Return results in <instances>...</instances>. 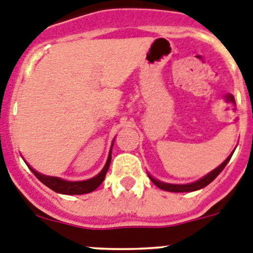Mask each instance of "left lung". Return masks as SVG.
Instances as JSON below:
<instances>
[{
  "label": "left lung",
  "instance_id": "left-lung-1",
  "mask_svg": "<svg viewBox=\"0 0 253 253\" xmlns=\"http://www.w3.org/2000/svg\"><path fill=\"white\" fill-rule=\"evenodd\" d=\"M233 153H231V155H229L228 158L226 159V161L223 162V163L221 164L219 167H217L214 170H212V172L210 173V174H207L206 177L201 178L199 180H197V182L194 183H191V184H168V183H163V182H159V180L154 179V178H152L149 175V178L152 179V182L154 183L158 188L163 189V191H167V192H175V193H178V192H193V191H198V189L203 188V187H206V185L210 184L212 180L216 179L217 175L219 174V173L223 170L224 167L227 166V163L229 162V159H231V157H232Z\"/></svg>",
  "mask_w": 253,
  "mask_h": 253
}]
</instances>
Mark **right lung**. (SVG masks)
I'll list each match as a JSON object with an SVG mask.
<instances>
[{"mask_svg":"<svg viewBox=\"0 0 253 253\" xmlns=\"http://www.w3.org/2000/svg\"><path fill=\"white\" fill-rule=\"evenodd\" d=\"M110 161H111V150H110V154H109L108 157V161H106L105 167L103 168V170H101L96 177L91 178V179L89 180H83V182H68V180L60 179V178H56V177H47V175H42L40 174V173L35 172L32 168L30 169H31L32 173L36 175L37 179L40 180V182H42L45 185H47L50 189L57 192V193L85 194V193H90V192L95 191V189L98 188L99 185L103 183V180L105 179V175H106V172H108L109 166H110Z\"/></svg>","mask_w":253,"mask_h":253,"instance_id":"obj_1","label":"right lung"}]
</instances>
